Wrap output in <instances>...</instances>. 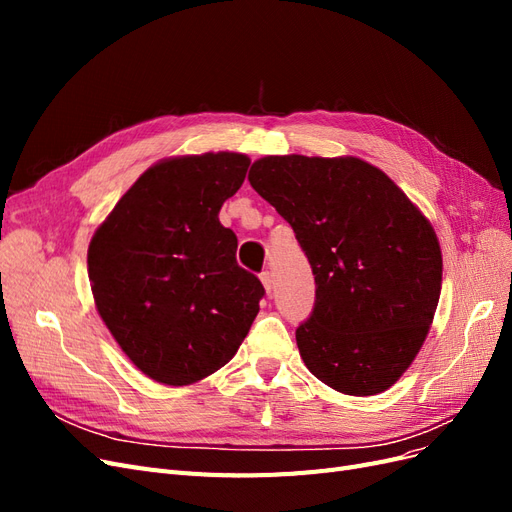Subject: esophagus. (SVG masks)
Segmentation results:
<instances>
[{
    "label": "esophagus",
    "instance_id": "esophagus-1",
    "mask_svg": "<svg viewBox=\"0 0 512 512\" xmlns=\"http://www.w3.org/2000/svg\"><path fill=\"white\" fill-rule=\"evenodd\" d=\"M260 282H262V286H265L267 292H271L273 290V275H271V271H262L260 273Z\"/></svg>",
    "mask_w": 512,
    "mask_h": 512
}]
</instances>
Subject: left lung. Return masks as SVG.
<instances>
[{
	"label": "left lung",
	"instance_id": "8db88e82",
	"mask_svg": "<svg viewBox=\"0 0 512 512\" xmlns=\"http://www.w3.org/2000/svg\"><path fill=\"white\" fill-rule=\"evenodd\" d=\"M252 188L292 226L316 280L297 329L307 369L344 395H378L421 350L442 288L429 220L359 158L267 156Z\"/></svg>",
	"mask_w": 512,
	"mask_h": 512
}]
</instances>
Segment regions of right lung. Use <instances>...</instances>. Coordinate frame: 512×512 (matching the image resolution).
<instances>
[{
    "label": "right lung",
    "mask_w": 512,
    "mask_h": 512,
    "mask_svg": "<svg viewBox=\"0 0 512 512\" xmlns=\"http://www.w3.org/2000/svg\"><path fill=\"white\" fill-rule=\"evenodd\" d=\"M243 153L153 164L121 196L89 243L98 314L151 380L183 386L224 367L250 331L265 288L237 265L220 224L245 179Z\"/></svg>",
    "instance_id": "obj_1"
}]
</instances>
